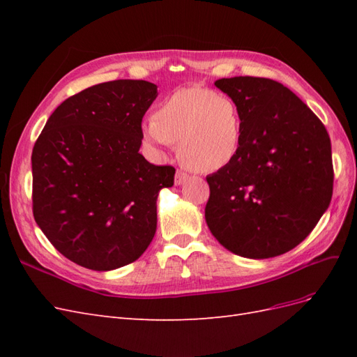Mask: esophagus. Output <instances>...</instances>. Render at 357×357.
<instances>
[{
	"mask_svg": "<svg viewBox=\"0 0 357 357\" xmlns=\"http://www.w3.org/2000/svg\"><path fill=\"white\" fill-rule=\"evenodd\" d=\"M189 178V174L188 172H185V171H181V169H178L177 172H176V177H174V183L177 186H180V185H183V183H185L186 180Z\"/></svg>",
	"mask_w": 357,
	"mask_h": 357,
	"instance_id": "obj_1",
	"label": "esophagus"
}]
</instances>
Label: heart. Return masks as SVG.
<instances>
[{"label":"heart","mask_w":357,"mask_h":357,"mask_svg":"<svg viewBox=\"0 0 357 357\" xmlns=\"http://www.w3.org/2000/svg\"><path fill=\"white\" fill-rule=\"evenodd\" d=\"M243 121L229 96L204 88L169 95L143 123L146 143L162 153L180 143L186 164L198 172L219 171L232 162L241 144Z\"/></svg>","instance_id":"b5f03b06"}]
</instances>
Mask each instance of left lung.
<instances>
[{
	"label": "left lung",
	"instance_id": "left-lung-1",
	"mask_svg": "<svg viewBox=\"0 0 357 357\" xmlns=\"http://www.w3.org/2000/svg\"><path fill=\"white\" fill-rule=\"evenodd\" d=\"M214 84L238 107L243 134L232 162L207 176L205 222L235 255H283L307 238L331 204L326 128L275 80L240 75Z\"/></svg>",
	"mask_w": 357,
	"mask_h": 357
}]
</instances>
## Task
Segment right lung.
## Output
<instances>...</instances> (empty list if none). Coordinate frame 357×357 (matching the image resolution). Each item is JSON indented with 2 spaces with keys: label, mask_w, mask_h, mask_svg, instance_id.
<instances>
[{
  "label": "right lung",
  "mask_w": 357,
  "mask_h": 357,
  "mask_svg": "<svg viewBox=\"0 0 357 357\" xmlns=\"http://www.w3.org/2000/svg\"><path fill=\"white\" fill-rule=\"evenodd\" d=\"M146 80H113L70 96L32 149V211L56 250L93 271H112L152 243L156 199L176 169L138 152L142 121L156 100Z\"/></svg>",
  "instance_id": "obj_1"
}]
</instances>
